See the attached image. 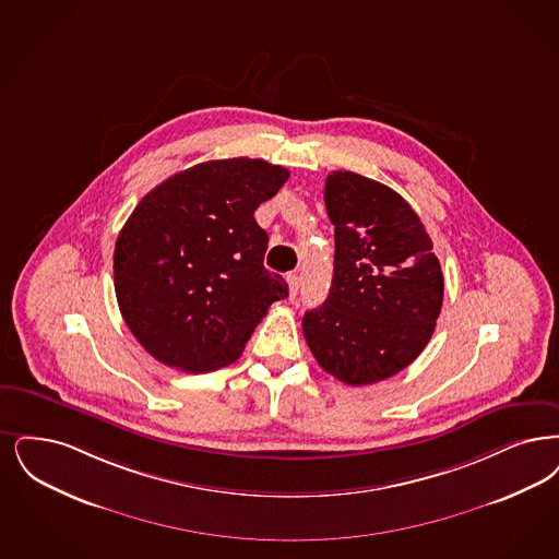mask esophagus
Listing matches in <instances>:
<instances>
[{"label": "esophagus", "mask_w": 559, "mask_h": 559, "mask_svg": "<svg viewBox=\"0 0 559 559\" xmlns=\"http://www.w3.org/2000/svg\"><path fill=\"white\" fill-rule=\"evenodd\" d=\"M287 283H289V297L290 299H295V295L299 293V287H301V278H299L297 274H289V276H287Z\"/></svg>", "instance_id": "obj_1"}]
</instances>
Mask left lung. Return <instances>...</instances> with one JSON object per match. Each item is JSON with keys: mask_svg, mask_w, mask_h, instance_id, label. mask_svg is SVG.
Masks as SVG:
<instances>
[{"mask_svg": "<svg viewBox=\"0 0 559 559\" xmlns=\"http://www.w3.org/2000/svg\"><path fill=\"white\" fill-rule=\"evenodd\" d=\"M324 203L335 274L326 301L304 316V336L329 374L372 384L423 354L443 306V272L425 224L391 187L336 170Z\"/></svg>", "mask_w": 559, "mask_h": 559, "instance_id": "obj_1", "label": "left lung"}]
</instances>
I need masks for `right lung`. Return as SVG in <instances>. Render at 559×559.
<instances>
[{
	"mask_svg": "<svg viewBox=\"0 0 559 559\" xmlns=\"http://www.w3.org/2000/svg\"><path fill=\"white\" fill-rule=\"evenodd\" d=\"M287 179V168L264 159H212L139 201L114 249V289L157 361L182 372L233 364L270 306L289 295L264 269L269 235L253 218Z\"/></svg>",
	"mask_w": 559,
	"mask_h": 559,
	"instance_id": "right-lung-1",
	"label": "right lung"
}]
</instances>
